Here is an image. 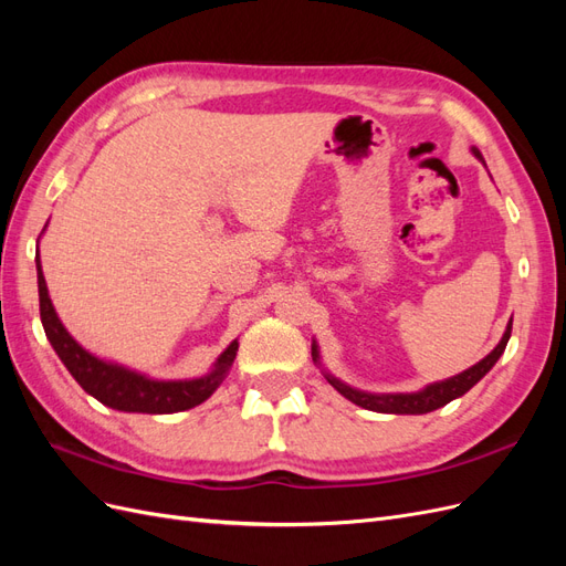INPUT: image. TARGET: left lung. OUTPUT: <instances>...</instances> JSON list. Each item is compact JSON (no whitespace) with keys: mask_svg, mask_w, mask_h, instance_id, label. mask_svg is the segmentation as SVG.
<instances>
[{"mask_svg":"<svg viewBox=\"0 0 566 566\" xmlns=\"http://www.w3.org/2000/svg\"><path fill=\"white\" fill-rule=\"evenodd\" d=\"M472 153H474L479 160L484 163L482 153H479L476 148H472ZM510 333H512V321L507 323V328H505L499 345H495V349L491 354H486L482 361L474 364L468 370H462L460 375H453V378H449V380L427 385L420 391H410V394H370V391H361V389H354V387H349L345 382H339L337 378H333L331 373H323V375H325V380H328L342 394V397L349 399L356 406L366 408V410H375V413H397V416H422V413H430V410H437L441 406H447L449 401L462 397V394L470 391L479 380H482L484 375L495 366V361H499L501 354L505 352ZM312 356H314L316 364H321L316 345H312Z\"/></svg>","mask_w":566,"mask_h":566,"instance_id":"left-lung-1","label":"left lung"}]
</instances>
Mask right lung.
Listing matches in <instances>:
<instances>
[{
	"label": "right lung",
	"mask_w": 566,
	"mask_h": 566,
	"mask_svg": "<svg viewBox=\"0 0 566 566\" xmlns=\"http://www.w3.org/2000/svg\"><path fill=\"white\" fill-rule=\"evenodd\" d=\"M35 262L40 287V318L44 325L46 339L59 354L63 366L71 370L77 385L104 406L125 410V413H179V410H188L202 403L205 399H210L214 389L224 382L229 368L233 366L238 339H233L231 345L221 352L214 368L208 375L193 380H153L142 373L104 361V358L90 354L82 345H77L75 337L63 328L61 318L56 316L42 273L40 250Z\"/></svg>",
	"instance_id": "1"
}]
</instances>
